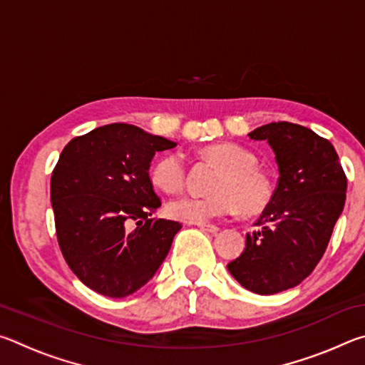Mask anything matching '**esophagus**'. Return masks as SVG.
Instances as JSON below:
<instances>
[{"mask_svg":"<svg viewBox=\"0 0 365 365\" xmlns=\"http://www.w3.org/2000/svg\"><path fill=\"white\" fill-rule=\"evenodd\" d=\"M197 227L201 228V230H205V232H209V233H215L219 230V227L217 225H214V224H196Z\"/></svg>","mask_w":365,"mask_h":365,"instance_id":"esophagus-1","label":"esophagus"}]
</instances>
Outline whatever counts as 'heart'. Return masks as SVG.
Instances as JSON below:
<instances>
[{"instance_id":"1","label":"heart","mask_w":365,"mask_h":365,"mask_svg":"<svg viewBox=\"0 0 365 365\" xmlns=\"http://www.w3.org/2000/svg\"><path fill=\"white\" fill-rule=\"evenodd\" d=\"M201 156L217 165L206 196H182L169 202L168 214L187 224L225 217L242 211L257 215L270 206L275 196V182L267 170L256 164V158L230 141L211 143L201 150ZM153 185L164 193H178L187 185V168L180 154L159 156L150 169Z\"/></svg>"}]
</instances>
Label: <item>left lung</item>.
I'll return each instance as SVG.
<instances>
[{
    "instance_id": "8db88e82",
    "label": "left lung",
    "mask_w": 365,
    "mask_h": 365,
    "mask_svg": "<svg viewBox=\"0 0 365 365\" xmlns=\"http://www.w3.org/2000/svg\"><path fill=\"white\" fill-rule=\"evenodd\" d=\"M267 140L279 164L274 201L246 235L242 256L227 265L240 285L257 294L293 288L311 275L329 246L346 201V174L335 148L311 128L272 122L250 133Z\"/></svg>"
}]
</instances>
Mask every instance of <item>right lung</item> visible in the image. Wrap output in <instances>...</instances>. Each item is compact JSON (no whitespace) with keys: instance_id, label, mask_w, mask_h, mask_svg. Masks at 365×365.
<instances>
[{"instance_id":"obj_1","label":"right lung","mask_w":365,"mask_h":365,"mask_svg":"<svg viewBox=\"0 0 365 365\" xmlns=\"http://www.w3.org/2000/svg\"><path fill=\"white\" fill-rule=\"evenodd\" d=\"M177 143L128 123L72 138L51 175L61 252L93 292L125 298L153 279L182 225L151 217L160 206L150 178L158 151Z\"/></svg>"}]
</instances>
